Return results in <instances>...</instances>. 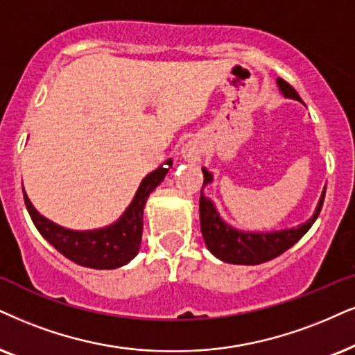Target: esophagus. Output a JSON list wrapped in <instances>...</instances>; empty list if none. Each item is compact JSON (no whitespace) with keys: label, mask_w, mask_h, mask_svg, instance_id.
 Instances as JSON below:
<instances>
[{"label":"esophagus","mask_w":355,"mask_h":355,"mask_svg":"<svg viewBox=\"0 0 355 355\" xmlns=\"http://www.w3.org/2000/svg\"><path fill=\"white\" fill-rule=\"evenodd\" d=\"M203 144H201V141H198V139H191V141H188L185 146L182 147V157L183 159L187 160V162H198V160L201 159V155H203Z\"/></svg>","instance_id":"esophagus-1"}]
</instances>
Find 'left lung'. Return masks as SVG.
Wrapping results in <instances>:
<instances>
[{
    "instance_id": "1",
    "label": "left lung",
    "mask_w": 355,
    "mask_h": 355,
    "mask_svg": "<svg viewBox=\"0 0 355 355\" xmlns=\"http://www.w3.org/2000/svg\"><path fill=\"white\" fill-rule=\"evenodd\" d=\"M277 85L280 93L290 100L302 101V98L293 87H290L285 80L277 78ZM203 170V188H201L200 196V226L201 234H203L206 248L209 252L218 257L219 260L227 263H236V266H259V263L268 262V260L278 257L288 250L291 245H295L302 237L306 234L316 218L320 216V211L324 201L326 187L322 188V193L318 201L313 216L297 227H288V230L272 231V232H252V231H241L231 226L230 223L224 221L219 214V211L214 205V201L205 196V187L213 183V173L208 168Z\"/></svg>"
}]
</instances>
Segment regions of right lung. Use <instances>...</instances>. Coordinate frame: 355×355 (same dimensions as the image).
Returning <instances> with one entry per match:
<instances>
[{"instance_id": "right-lung-1", "label": "right lung", "mask_w": 355, "mask_h": 355, "mask_svg": "<svg viewBox=\"0 0 355 355\" xmlns=\"http://www.w3.org/2000/svg\"><path fill=\"white\" fill-rule=\"evenodd\" d=\"M172 164V159H167L159 168L144 177L131 205L125 208L118 221L100 230L75 231L58 226L51 219L42 216L31 203L26 191L22 190L24 203L37 231L62 255L82 267L113 270L131 262L141 249L146 201L150 193L162 183Z\"/></svg>"}]
</instances>
